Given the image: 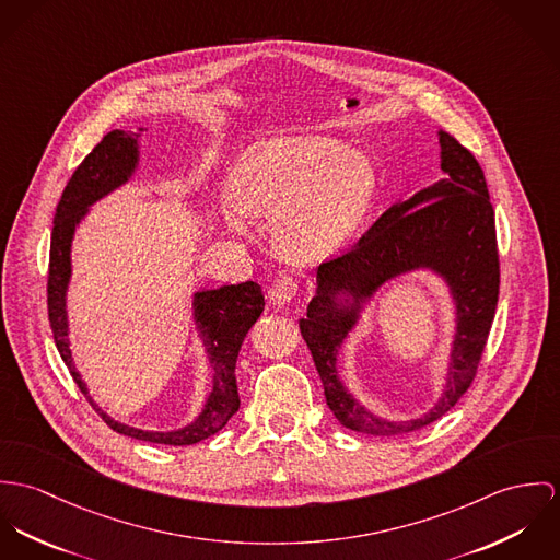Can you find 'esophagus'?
<instances>
[{"label": "esophagus", "instance_id": "esophagus-1", "mask_svg": "<svg viewBox=\"0 0 560 560\" xmlns=\"http://www.w3.org/2000/svg\"><path fill=\"white\" fill-rule=\"evenodd\" d=\"M296 294H299V283H296L292 277H279V279L272 283L270 292H268L270 303L277 305V307H283V305L292 303V301L296 299Z\"/></svg>", "mask_w": 560, "mask_h": 560}]
</instances>
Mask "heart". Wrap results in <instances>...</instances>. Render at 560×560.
<instances>
[{"instance_id":"heart-1","label":"heart","mask_w":560,"mask_h":560,"mask_svg":"<svg viewBox=\"0 0 560 560\" xmlns=\"http://www.w3.org/2000/svg\"><path fill=\"white\" fill-rule=\"evenodd\" d=\"M373 192L365 156L328 137L261 141L230 178L234 206L249 217L279 214L275 241L301 261L339 249L370 212Z\"/></svg>"}]
</instances>
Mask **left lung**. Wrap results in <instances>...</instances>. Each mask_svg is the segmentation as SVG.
<instances>
[{"label": "left lung", "instance_id": "8db88e82", "mask_svg": "<svg viewBox=\"0 0 560 560\" xmlns=\"http://www.w3.org/2000/svg\"><path fill=\"white\" fill-rule=\"evenodd\" d=\"M438 141L444 178L393 203L352 249L322 261L307 317L299 322L328 408L354 432L408 434L438 421L472 384L494 322L500 266L486 176L455 137L438 130ZM412 269H432L445 279L456 305V335L445 390L435 406L421 418L388 422L345 388L336 357L372 294Z\"/></svg>", "mask_w": 560, "mask_h": 560}]
</instances>
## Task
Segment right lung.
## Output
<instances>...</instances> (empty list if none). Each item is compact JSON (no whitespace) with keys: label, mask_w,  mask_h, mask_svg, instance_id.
I'll list each match as a JSON object with an SVG mask.
<instances>
[{"label":"right lung","mask_w":560,"mask_h":560,"mask_svg":"<svg viewBox=\"0 0 560 560\" xmlns=\"http://www.w3.org/2000/svg\"><path fill=\"white\" fill-rule=\"evenodd\" d=\"M143 130V128H139ZM139 165V132L112 130L103 141L83 159L74 170L72 178L63 188L62 199L54 217L51 234V257H49V283H47V305L49 322L54 330L56 346L60 350L66 368L81 393L90 399L94 410L103 421L118 434L130 435L156 444H195L208 435L217 434L225 423L238 412L241 397L236 386V361L241 346L249 332L250 326L264 311L261 288L255 281H245L236 285H223L217 290H199L192 294V319L203 341L210 368H212V388L206 397V404L197 419L174 432H148L130 428L112 419L103 412L88 393L81 373L77 372L70 341H68V311L66 292L72 275L70 247L74 230L90 212V206L109 195L112 190L126 185Z\"/></svg>","instance_id":"obj_1"}]
</instances>
